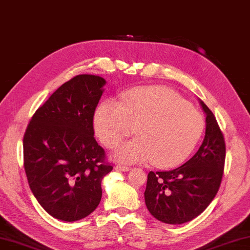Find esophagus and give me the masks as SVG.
I'll return each instance as SVG.
<instances>
[{"mask_svg":"<svg viewBox=\"0 0 250 250\" xmlns=\"http://www.w3.org/2000/svg\"><path fill=\"white\" fill-rule=\"evenodd\" d=\"M115 168L116 170H120V171H129L131 169V167L124 166V165H117Z\"/></svg>","mask_w":250,"mask_h":250,"instance_id":"esophagus-1","label":"esophagus"}]
</instances>
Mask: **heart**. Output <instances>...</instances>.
<instances>
[{
	"mask_svg": "<svg viewBox=\"0 0 250 250\" xmlns=\"http://www.w3.org/2000/svg\"><path fill=\"white\" fill-rule=\"evenodd\" d=\"M94 125L102 143L115 148V158L134 164L152 161L157 167H171L189 156L204 130L202 115L178 94L166 87H145L122 95L120 105L105 101L95 112Z\"/></svg>",
	"mask_w": 250,
	"mask_h": 250,
	"instance_id": "1",
	"label": "heart"
}]
</instances>
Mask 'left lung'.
Returning <instances> with one entry per match:
<instances>
[{"mask_svg": "<svg viewBox=\"0 0 250 250\" xmlns=\"http://www.w3.org/2000/svg\"><path fill=\"white\" fill-rule=\"evenodd\" d=\"M206 112V137L198 152L184 165L167 171H149L145 204L151 214L166 224H183L206 210L216 196L223 177L225 141L213 112Z\"/></svg>", "mask_w": 250, "mask_h": 250, "instance_id": "8db88e82", "label": "left lung"}]
</instances>
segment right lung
Masks as SVG:
<instances>
[{"instance_id":"right-lung-1","label":"right lung","mask_w":250,"mask_h":250,"mask_svg":"<svg viewBox=\"0 0 250 250\" xmlns=\"http://www.w3.org/2000/svg\"><path fill=\"white\" fill-rule=\"evenodd\" d=\"M106 81L81 74L61 85L40 106L22 140L30 190L58 220L84 219L102 200V180L112 166L94 138L95 109Z\"/></svg>"}]
</instances>
